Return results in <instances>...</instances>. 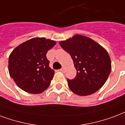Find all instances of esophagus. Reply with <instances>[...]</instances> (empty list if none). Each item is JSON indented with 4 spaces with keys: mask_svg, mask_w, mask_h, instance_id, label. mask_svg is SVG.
I'll return each instance as SVG.
<instances>
[{
    "mask_svg": "<svg viewBox=\"0 0 125 125\" xmlns=\"http://www.w3.org/2000/svg\"><path fill=\"white\" fill-rule=\"evenodd\" d=\"M60 72H65V68H64V67H63V68H62V69L60 70Z\"/></svg>",
    "mask_w": 125,
    "mask_h": 125,
    "instance_id": "esophagus-1",
    "label": "esophagus"
}]
</instances>
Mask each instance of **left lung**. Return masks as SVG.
Masks as SVG:
<instances>
[{"label": "left lung", "instance_id": "obj_1", "mask_svg": "<svg viewBox=\"0 0 125 125\" xmlns=\"http://www.w3.org/2000/svg\"><path fill=\"white\" fill-rule=\"evenodd\" d=\"M60 45L70 53L77 70L74 79H67L70 90L78 95L86 96L101 88L111 71L107 51L91 38L80 34L60 42Z\"/></svg>", "mask_w": 125, "mask_h": 125}]
</instances>
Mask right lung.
<instances>
[{
	"label": "right lung",
	"mask_w": 125,
	"mask_h": 125,
	"mask_svg": "<svg viewBox=\"0 0 125 125\" xmlns=\"http://www.w3.org/2000/svg\"><path fill=\"white\" fill-rule=\"evenodd\" d=\"M55 44L50 39L34 38L14 49L8 58V72L18 87L33 94L48 87L55 72L49 66L46 53Z\"/></svg>",
	"instance_id": "right-lung-1"
}]
</instances>
